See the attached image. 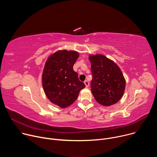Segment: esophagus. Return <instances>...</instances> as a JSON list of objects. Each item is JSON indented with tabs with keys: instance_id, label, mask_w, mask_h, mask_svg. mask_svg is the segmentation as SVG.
<instances>
[{
	"instance_id": "esophagus-1",
	"label": "esophagus",
	"mask_w": 157,
	"mask_h": 157,
	"mask_svg": "<svg viewBox=\"0 0 157 157\" xmlns=\"http://www.w3.org/2000/svg\"><path fill=\"white\" fill-rule=\"evenodd\" d=\"M84 84H85V86H86V87H89V82L87 81V80H86V81H84Z\"/></svg>"
}]
</instances>
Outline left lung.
Listing matches in <instances>:
<instances>
[{
	"mask_svg": "<svg viewBox=\"0 0 157 157\" xmlns=\"http://www.w3.org/2000/svg\"><path fill=\"white\" fill-rule=\"evenodd\" d=\"M93 79L91 90L96 101L104 106L117 103L122 97L125 80L119 67L105 56H89Z\"/></svg>",
	"mask_w": 157,
	"mask_h": 157,
	"instance_id": "1",
	"label": "left lung"
}]
</instances>
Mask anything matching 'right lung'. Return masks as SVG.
I'll return each instance as SVG.
<instances>
[{"label":"right lung","instance_id":"add662e5","mask_svg":"<svg viewBox=\"0 0 157 157\" xmlns=\"http://www.w3.org/2000/svg\"><path fill=\"white\" fill-rule=\"evenodd\" d=\"M79 57L75 51L59 50L47 60L42 75L43 90L48 99L55 105L65 108L77 99L85 84L79 81L73 70Z\"/></svg>","mask_w":157,"mask_h":157}]
</instances>
